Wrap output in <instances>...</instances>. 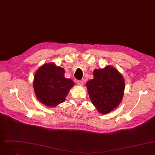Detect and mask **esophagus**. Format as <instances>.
Listing matches in <instances>:
<instances>
[{
  "label": "esophagus",
  "mask_w": 155,
  "mask_h": 155,
  "mask_svg": "<svg viewBox=\"0 0 155 155\" xmlns=\"http://www.w3.org/2000/svg\"><path fill=\"white\" fill-rule=\"evenodd\" d=\"M77 83L79 86H83L84 84V81L81 80H79V81H77Z\"/></svg>",
  "instance_id": "obj_1"
}]
</instances>
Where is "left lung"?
<instances>
[{"instance_id": "8db88e82", "label": "left lung", "mask_w": 155, "mask_h": 155, "mask_svg": "<svg viewBox=\"0 0 155 155\" xmlns=\"http://www.w3.org/2000/svg\"><path fill=\"white\" fill-rule=\"evenodd\" d=\"M93 79L86 83L92 104L102 114H107L119 105L125 89L124 77L113 66L96 69Z\"/></svg>"}]
</instances>
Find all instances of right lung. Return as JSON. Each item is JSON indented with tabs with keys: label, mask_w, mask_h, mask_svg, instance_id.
<instances>
[{
	"label": "right lung",
	"mask_w": 155,
	"mask_h": 155,
	"mask_svg": "<svg viewBox=\"0 0 155 155\" xmlns=\"http://www.w3.org/2000/svg\"><path fill=\"white\" fill-rule=\"evenodd\" d=\"M64 74V69L54 62L43 64L36 71L33 85L36 97L41 104L55 107L65 101L74 83L65 78Z\"/></svg>",
	"instance_id": "obj_1"
}]
</instances>
